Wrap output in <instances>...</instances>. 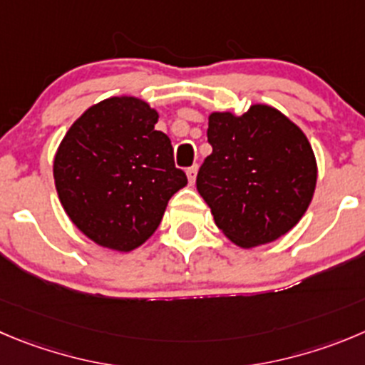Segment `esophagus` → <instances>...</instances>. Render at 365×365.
I'll return each instance as SVG.
<instances>
[{
  "label": "esophagus",
  "instance_id": "esophagus-1",
  "mask_svg": "<svg viewBox=\"0 0 365 365\" xmlns=\"http://www.w3.org/2000/svg\"><path fill=\"white\" fill-rule=\"evenodd\" d=\"M196 173H198V165H190L189 169H187V178H189L190 185L196 182Z\"/></svg>",
  "mask_w": 365,
  "mask_h": 365
}]
</instances>
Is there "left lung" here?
Returning a JSON list of instances; mask_svg holds the SVG:
<instances>
[{"label": "left lung", "instance_id": "left-lung-1", "mask_svg": "<svg viewBox=\"0 0 365 365\" xmlns=\"http://www.w3.org/2000/svg\"><path fill=\"white\" fill-rule=\"evenodd\" d=\"M212 153L196 187L217 229L241 248L272 243L304 216L315 192L317 162L304 133L267 104L243 115H209Z\"/></svg>", "mask_w": 365, "mask_h": 365}]
</instances>
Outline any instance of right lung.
<instances>
[{
    "label": "right lung",
    "mask_w": 365,
    "mask_h": 365,
    "mask_svg": "<svg viewBox=\"0 0 365 365\" xmlns=\"http://www.w3.org/2000/svg\"><path fill=\"white\" fill-rule=\"evenodd\" d=\"M158 113L136 97H111L71 124L53 158L61 205L84 236L131 252L153 236L175 192L187 185Z\"/></svg>",
    "instance_id": "obj_1"
}]
</instances>
